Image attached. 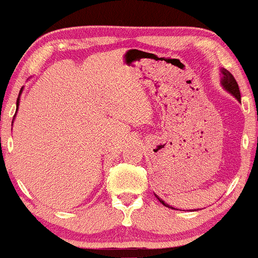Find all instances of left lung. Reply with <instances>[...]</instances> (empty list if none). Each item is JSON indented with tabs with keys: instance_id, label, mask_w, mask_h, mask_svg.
Returning <instances> with one entry per match:
<instances>
[{
	"instance_id": "left-lung-1",
	"label": "left lung",
	"mask_w": 258,
	"mask_h": 258,
	"mask_svg": "<svg viewBox=\"0 0 258 258\" xmlns=\"http://www.w3.org/2000/svg\"><path fill=\"white\" fill-rule=\"evenodd\" d=\"M220 73H221V86H223V87L225 88V90L228 91V92L231 93V95L234 96L235 98L237 99V101L241 102V96H240L239 85H237L236 80H235L234 76H232V75L230 74L228 70H225V69H221ZM156 198L159 199L160 203H162L163 206L170 208V206H168L167 203H165V202H163L162 199H160L157 196H156ZM171 208H172V207H171ZM195 210H196V209H195ZM197 210H199V209H197Z\"/></svg>"
}]
</instances>
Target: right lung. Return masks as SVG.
Returning <instances> with one entry per match:
<instances>
[{"label":"right lung","instance_id":"obj_1","mask_svg":"<svg viewBox=\"0 0 258 258\" xmlns=\"http://www.w3.org/2000/svg\"><path fill=\"white\" fill-rule=\"evenodd\" d=\"M21 93H22V90H21V92H19V95H21ZM18 106H19V96L17 98V110H18ZM15 117H16V114H15ZM15 117H13V119H15Z\"/></svg>","mask_w":258,"mask_h":258}]
</instances>
